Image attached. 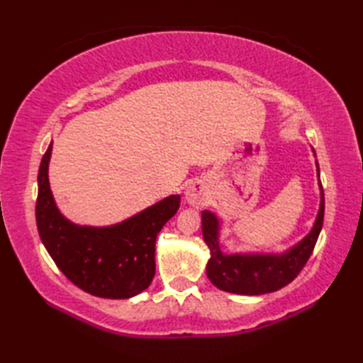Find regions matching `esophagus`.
<instances>
[{
    "label": "esophagus",
    "instance_id": "34e87169",
    "mask_svg": "<svg viewBox=\"0 0 363 363\" xmlns=\"http://www.w3.org/2000/svg\"><path fill=\"white\" fill-rule=\"evenodd\" d=\"M184 198H186V203L189 206L195 207V209H201L209 201V194H207V189L201 181H194L184 190Z\"/></svg>",
    "mask_w": 363,
    "mask_h": 363
}]
</instances>
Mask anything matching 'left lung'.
<instances>
[{
    "mask_svg": "<svg viewBox=\"0 0 363 363\" xmlns=\"http://www.w3.org/2000/svg\"><path fill=\"white\" fill-rule=\"evenodd\" d=\"M315 156V150L312 148ZM317 157V156H315ZM320 189V207L309 234L290 248L281 252L242 251L225 252L220 245L223 220L211 211H203L201 225L204 242L209 246L211 259L206 273L215 287L235 295L257 296L276 291L290 284L309 260L313 246L318 240L325 218V194L320 181V167L315 160Z\"/></svg>",
    "mask_w": 363,
    "mask_h": 363,
    "instance_id": "obj_1",
    "label": "left lung"
}]
</instances>
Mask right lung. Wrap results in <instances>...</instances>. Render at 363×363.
<instances>
[{
	"mask_svg": "<svg viewBox=\"0 0 363 363\" xmlns=\"http://www.w3.org/2000/svg\"><path fill=\"white\" fill-rule=\"evenodd\" d=\"M51 152L52 142L38 168L35 220L57 268L81 290L99 298L128 299L148 289L156 273V237L179 209L181 195H169L115 225H78L60 212L52 196Z\"/></svg>",
	"mask_w": 363,
	"mask_h": 363,
	"instance_id": "obj_1",
	"label": "right lung"
}]
</instances>
